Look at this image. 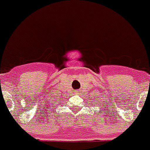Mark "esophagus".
Masks as SVG:
<instances>
[{"label": "esophagus", "instance_id": "esophagus-1", "mask_svg": "<svg viewBox=\"0 0 150 150\" xmlns=\"http://www.w3.org/2000/svg\"><path fill=\"white\" fill-rule=\"evenodd\" d=\"M75 94H79V91H75Z\"/></svg>", "mask_w": 150, "mask_h": 150}]
</instances>
